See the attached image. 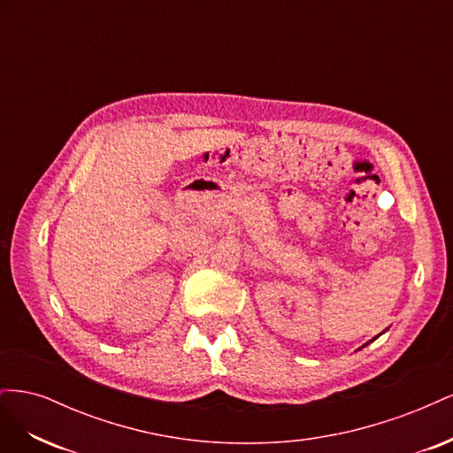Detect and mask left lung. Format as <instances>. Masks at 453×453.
Returning a JSON list of instances; mask_svg holds the SVG:
<instances>
[{"label": "left lung", "mask_w": 453, "mask_h": 453, "mask_svg": "<svg viewBox=\"0 0 453 453\" xmlns=\"http://www.w3.org/2000/svg\"><path fill=\"white\" fill-rule=\"evenodd\" d=\"M365 346H366V344H365Z\"/></svg>", "instance_id": "left-lung-1"}]
</instances>
